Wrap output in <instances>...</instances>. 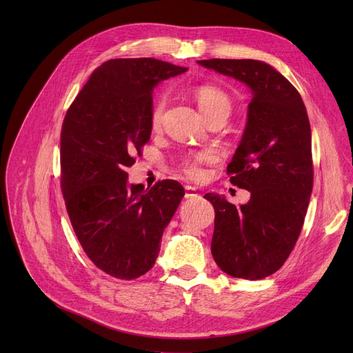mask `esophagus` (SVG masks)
Returning a JSON list of instances; mask_svg holds the SVG:
<instances>
[{"instance_id":"obj_1","label":"esophagus","mask_w":353,"mask_h":353,"mask_svg":"<svg viewBox=\"0 0 353 353\" xmlns=\"http://www.w3.org/2000/svg\"><path fill=\"white\" fill-rule=\"evenodd\" d=\"M184 189H186V197H188V199H189V197H197V196H199V190H197V188L186 186Z\"/></svg>"}]
</instances>
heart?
Returning <instances> with one entry per match:
<instances>
[{"label": "heart", "instance_id": "heart-1", "mask_svg": "<svg viewBox=\"0 0 353 353\" xmlns=\"http://www.w3.org/2000/svg\"><path fill=\"white\" fill-rule=\"evenodd\" d=\"M193 96L197 101V105L200 111L206 119L213 116L214 113L220 110H230V100L226 92L214 85L209 84H203L194 88ZM164 100L157 99L150 110V127L153 130H159L163 120V113H164ZM210 154L209 153H199L192 157L184 159L181 163V170L184 174H188L192 179H200L203 176V169H201V163H205L209 160Z\"/></svg>", "mask_w": 353, "mask_h": 353}]
</instances>
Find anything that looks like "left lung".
Here are the masks:
<instances>
[{"mask_svg":"<svg viewBox=\"0 0 353 353\" xmlns=\"http://www.w3.org/2000/svg\"><path fill=\"white\" fill-rule=\"evenodd\" d=\"M245 83L248 121L228 165L230 183L250 192L236 208L205 194L214 208L212 254L232 277L259 281L279 270L298 240L313 188L312 134L301 94L272 65L257 60H200Z\"/></svg>","mask_w":353,"mask_h":353,"instance_id":"left-lung-1","label":"left lung"}]
</instances>
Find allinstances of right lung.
Wrapping results in <instances>:
<instances>
[{"instance_id": "add662e5", "label": "right lung", "mask_w": 353, "mask_h": 353, "mask_svg": "<svg viewBox=\"0 0 353 353\" xmlns=\"http://www.w3.org/2000/svg\"><path fill=\"white\" fill-rule=\"evenodd\" d=\"M188 71L156 59L103 63L70 105L61 128V190L90 261L132 281L150 270L184 189L161 180L128 184L127 167L150 140L154 87Z\"/></svg>"}]
</instances>
